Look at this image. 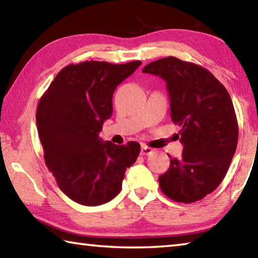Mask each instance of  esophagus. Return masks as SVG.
<instances>
[{
    "mask_svg": "<svg viewBox=\"0 0 258 258\" xmlns=\"http://www.w3.org/2000/svg\"><path fill=\"white\" fill-rule=\"evenodd\" d=\"M152 152H154V149H151V148L147 147V146H145V145L141 146V151H140V155H141V156L151 155Z\"/></svg>",
    "mask_w": 258,
    "mask_h": 258,
    "instance_id": "esophagus-1",
    "label": "esophagus"
}]
</instances>
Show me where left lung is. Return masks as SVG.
<instances>
[{
	"label": "left lung",
	"instance_id": "left-lung-1",
	"mask_svg": "<svg viewBox=\"0 0 258 258\" xmlns=\"http://www.w3.org/2000/svg\"><path fill=\"white\" fill-rule=\"evenodd\" d=\"M142 72L166 82L172 120L181 126L182 156L159 176L160 189L177 203L198 202L221 184L237 149L232 100L206 68L175 56L148 63Z\"/></svg>",
	"mask_w": 258,
	"mask_h": 258
}]
</instances>
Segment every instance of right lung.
<instances>
[{
    "mask_svg": "<svg viewBox=\"0 0 258 258\" xmlns=\"http://www.w3.org/2000/svg\"><path fill=\"white\" fill-rule=\"evenodd\" d=\"M141 61L68 64L42 95L36 125L45 164L60 190L84 206H99L121 190L126 169L140 154L131 141L117 146L99 138L112 113V94Z\"/></svg>",
    "mask_w": 258,
    "mask_h": 258,
    "instance_id": "right-lung-1",
    "label": "right lung"
}]
</instances>
